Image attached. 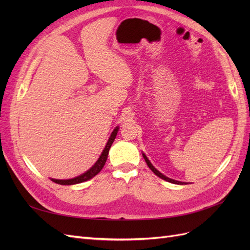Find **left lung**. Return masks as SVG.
Here are the masks:
<instances>
[{
    "label": "left lung",
    "instance_id": "obj_1",
    "mask_svg": "<svg viewBox=\"0 0 250 250\" xmlns=\"http://www.w3.org/2000/svg\"><path fill=\"white\" fill-rule=\"evenodd\" d=\"M143 156H144V158H145V162L147 163V165H148V167L151 169V171H152L156 176H158L160 178H162V179H164V180H166V181H169V183H171V184H176V185H186L185 183H181V181H178V180H174V179H171V178H169V177H167V176H165L164 174H162L160 171H157L154 167H153V165L150 163V161L148 160L147 158V156L143 153Z\"/></svg>",
    "mask_w": 250,
    "mask_h": 250
}]
</instances>
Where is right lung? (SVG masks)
<instances>
[{
  "instance_id": "add662e5",
  "label": "right lung",
  "mask_w": 250,
  "mask_h": 250,
  "mask_svg": "<svg viewBox=\"0 0 250 250\" xmlns=\"http://www.w3.org/2000/svg\"><path fill=\"white\" fill-rule=\"evenodd\" d=\"M119 131V126H117L115 128V130H113L110 134V137L108 139V142L106 144V146H105L104 150L102 151V153L100 155V157L98 158V161L95 163V165L93 166L92 168H90L89 170H87L85 173L81 174V175L77 176V177H74V178H71V179H53L51 178L52 181H54V183L58 184V185H63V186H69V185H76V184H80V183H83V181H86L90 178H93L94 176H96L98 173H99L102 168L104 167L105 163H106V160H107V155H108V152H109V149L112 145L113 141H115L116 137H117V133Z\"/></svg>"
}]
</instances>
